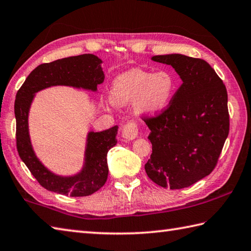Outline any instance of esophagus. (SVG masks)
I'll return each instance as SVG.
<instances>
[{"instance_id": "obj_1", "label": "esophagus", "mask_w": 251, "mask_h": 251, "mask_svg": "<svg viewBox=\"0 0 251 251\" xmlns=\"http://www.w3.org/2000/svg\"><path fill=\"white\" fill-rule=\"evenodd\" d=\"M139 133V126H137L136 122L130 120L122 127V137L126 140H133L137 136Z\"/></svg>"}]
</instances>
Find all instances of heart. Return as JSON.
I'll list each match as a JSON object with an SVG mask.
<instances>
[{"mask_svg": "<svg viewBox=\"0 0 251 251\" xmlns=\"http://www.w3.org/2000/svg\"><path fill=\"white\" fill-rule=\"evenodd\" d=\"M176 90V80L170 71L152 73L133 68L116 76L110 88V100L116 105L133 103L136 114L156 116L167 109Z\"/></svg>", "mask_w": 251, "mask_h": 251, "instance_id": "obj_1", "label": "heart"}]
</instances>
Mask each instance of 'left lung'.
<instances>
[{
    "mask_svg": "<svg viewBox=\"0 0 251 251\" xmlns=\"http://www.w3.org/2000/svg\"><path fill=\"white\" fill-rule=\"evenodd\" d=\"M151 59L172 66L183 82L165 111L143 118L152 145L145 171L159 186L180 190L217 166L229 131L227 92L206 60L182 54Z\"/></svg>",
    "mask_w": 251,
    "mask_h": 251,
    "instance_id": "left-lung-1",
    "label": "left lung"
}]
</instances>
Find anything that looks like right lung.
<instances>
[{"instance_id":"1","label":"right lung","mask_w":251,"mask_h":251,"mask_svg":"<svg viewBox=\"0 0 251 251\" xmlns=\"http://www.w3.org/2000/svg\"><path fill=\"white\" fill-rule=\"evenodd\" d=\"M101 60L93 54H83L42 64L31 71L16 94V145L19 157L40 185L48 191L71 197L89 196L103 187L108 176L107 152L117 144L118 126L101 132H90L85 150V162L74 176H59L49 171L35 156L30 142L28 114L34 93L53 85L96 91L103 83Z\"/></svg>"}]
</instances>
